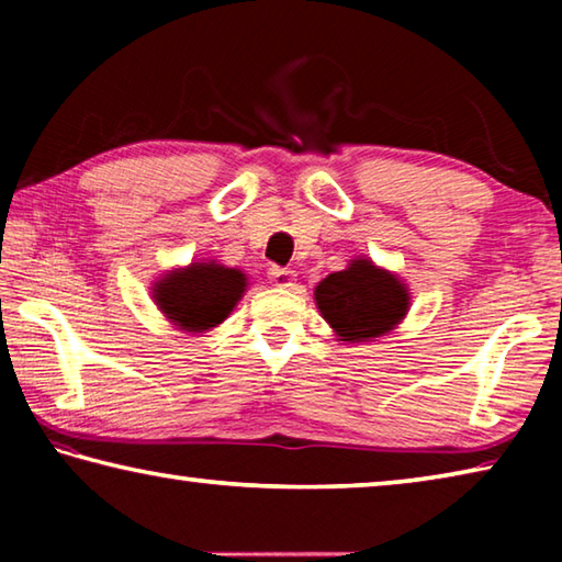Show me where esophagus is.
<instances>
[{"instance_id":"1","label":"esophagus","mask_w":562,"mask_h":562,"mask_svg":"<svg viewBox=\"0 0 562 562\" xmlns=\"http://www.w3.org/2000/svg\"><path fill=\"white\" fill-rule=\"evenodd\" d=\"M294 278H297V274H294V270L290 268H278V265H272L270 268V280L272 284H278V288H292Z\"/></svg>"}]
</instances>
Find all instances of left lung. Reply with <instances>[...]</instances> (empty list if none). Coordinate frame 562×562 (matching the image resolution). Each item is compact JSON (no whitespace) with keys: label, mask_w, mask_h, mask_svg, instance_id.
Segmentation results:
<instances>
[{"label":"left lung","mask_w":562,"mask_h":562,"mask_svg":"<svg viewBox=\"0 0 562 562\" xmlns=\"http://www.w3.org/2000/svg\"><path fill=\"white\" fill-rule=\"evenodd\" d=\"M317 307L341 341H367L386 335L404 319L408 292L394 274L372 260H355L347 270L331 272L315 290Z\"/></svg>","instance_id":"1"}]
</instances>
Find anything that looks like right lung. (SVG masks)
<instances>
[{
	"label": "right lung",
	"instance_id": "1",
	"mask_svg": "<svg viewBox=\"0 0 562 562\" xmlns=\"http://www.w3.org/2000/svg\"><path fill=\"white\" fill-rule=\"evenodd\" d=\"M245 280L240 270L215 262H195L188 270L166 274L156 284L154 297L180 329L203 331L221 325L231 315L243 297Z\"/></svg>",
	"mask_w": 562,
	"mask_h": 562
}]
</instances>
